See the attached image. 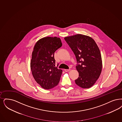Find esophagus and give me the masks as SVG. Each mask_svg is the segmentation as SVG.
I'll use <instances>...</instances> for the list:
<instances>
[{"instance_id": "34e87169", "label": "esophagus", "mask_w": 122, "mask_h": 122, "mask_svg": "<svg viewBox=\"0 0 122 122\" xmlns=\"http://www.w3.org/2000/svg\"><path fill=\"white\" fill-rule=\"evenodd\" d=\"M64 71L66 72H69V71H70V69H64Z\"/></svg>"}]
</instances>
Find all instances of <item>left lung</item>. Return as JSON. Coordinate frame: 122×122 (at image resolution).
<instances>
[{"instance_id": "obj_1", "label": "left lung", "mask_w": 122, "mask_h": 122, "mask_svg": "<svg viewBox=\"0 0 122 122\" xmlns=\"http://www.w3.org/2000/svg\"><path fill=\"white\" fill-rule=\"evenodd\" d=\"M75 54L76 68L79 73L76 84L81 88H89L96 82L101 73L102 60L100 50L90 37L78 34L64 38Z\"/></svg>"}]
</instances>
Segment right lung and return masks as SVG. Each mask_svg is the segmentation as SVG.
<instances>
[{
    "label": "right lung",
    "mask_w": 122,
    "mask_h": 122,
    "mask_svg": "<svg viewBox=\"0 0 122 122\" xmlns=\"http://www.w3.org/2000/svg\"><path fill=\"white\" fill-rule=\"evenodd\" d=\"M62 45L61 39L56 37L42 38L34 45L30 68L35 80L44 89L54 88L59 82L62 70L54 67V54Z\"/></svg>",
    "instance_id": "right-lung-1"
}]
</instances>
